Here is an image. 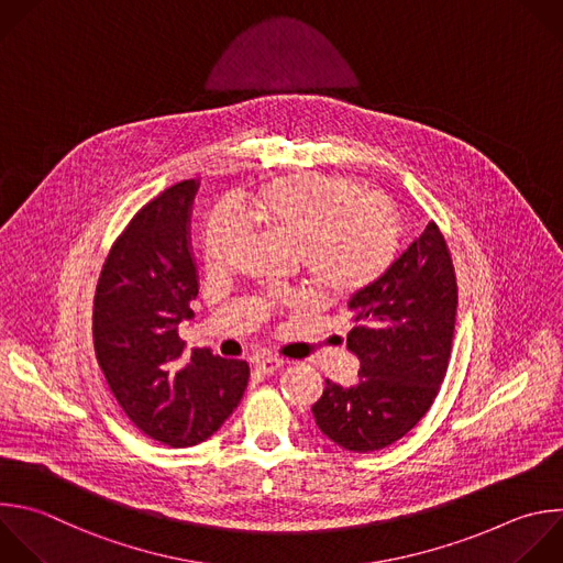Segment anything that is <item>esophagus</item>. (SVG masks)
Masks as SVG:
<instances>
[{
  "instance_id": "1",
  "label": "esophagus",
  "mask_w": 563,
  "mask_h": 563,
  "mask_svg": "<svg viewBox=\"0 0 563 563\" xmlns=\"http://www.w3.org/2000/svg\"><path fill=\"white\" fill-rule=\"evenodd\" d=\"M283 364H285L283 357H276V355H263V357L256 360V368H258L261 373H274V371H278Z\"/></svg>"
}]
</instances>
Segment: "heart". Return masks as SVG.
Here are the masks:
<instances>
[{
    "mask_svg": "<svg viewBox=\"0 0 563 563\" xmlns=\"http://www.w3.org/2000/svg\"><path fill=\"white\" fill-rule=\"evenodd\" d=\"M258 221L296 245L313 287L335 300L366 291L389 269L398 250L394 208L351 176L300 172L280 176L250 199L219 208L203 230V261L225 269L245 236V221Z\"/></svg>",
    "mask_w": 563,
    "mask_h": 563,
    "instance_id": "b5f03b06",
    "label": "heart"
}]
</instances>
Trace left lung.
<instances>
[{"instance_id":"obj_1","label":"left lung","mask_w":563,"mask_h":563,"mask_svg":"<svg viewBox=\"0 0 563 563\" xmlns=\"http://www.w3.org/2000/svg\"><path fill=\"white\" fill-rule=\"evenodd\" d=\"M349 309L355 324L346 346L360 357V380L353 387L327 380L311 413L331 442L371 453L429 413L446 376L457 280L440 228L431 221Z\"/></svg>"}]
</instances>
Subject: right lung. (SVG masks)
<instances>
[{
  "mask_svg": "<svg viewBox=\"0 0 563 563\" xmlns=\"http://www.w3.org/2000/svg\"><path fill=\"white\" fill-rule=\"evenodd\" d=\"M197 180H180L145 203L110 247L92 307V340L106 383L130 422L172 449L214 435L239 407L245 360L208 349L187 357L178 322L199 294L187 241Z\"/></svg>",
  "mask_w": 563,
  "mask_h": 563,
  "instance_id": "right-lung-1",
  "label": "right lung"
}]
</instances>
